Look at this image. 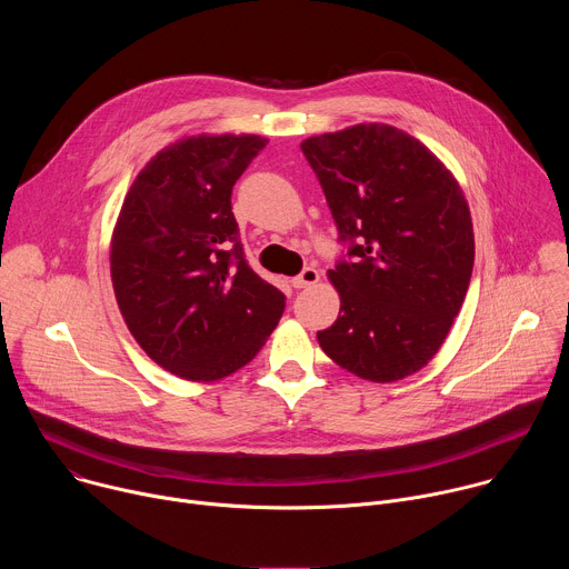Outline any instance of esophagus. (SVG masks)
<instances>
[{
    "label": "esophagus",
    "instance_id": "34e87169",
    "mask_svg": "<svg viewBox=\"0 0 569 569\" xmlns=\"http://www.w3.org/2000/svg\"><path fill=\"white\" fill-rule=\"evenodd\" d=\"M319 281V272L315 268H303L301 274H297L292 279V288L301 290V288H308V286H315Z\"/></svg>",
    "mask_w": 569,
    "mask_h": 569
}]
</instances>
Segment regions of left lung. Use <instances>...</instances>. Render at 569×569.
<instances>
[{
  "instance_id": "1",
  "label": "left lung",
  "mask_w": 569,
  "mask_h": 569,
  "mask_svg": "<svg viewBox=\"0 0 569 569\" xmlns=\"http://www.w3.org/2000/svg\"><path fill=\"white\" fill-rule=\"evenodd\" d=\"M347 248L329 270L342 297L317 340L347 371L391 382L426 367L457 317L475 261L466 198L441 161L391 126L301 143Z\"/></svg>"
}]
</instances>
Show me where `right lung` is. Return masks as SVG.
<instances>
[{"instance_id": "obj_1", "label": "right lung", "mask_w": 569, "mask_h": 569, "mask_svg": "<svg viewBox=\"0 0 569 569\" xmlns=\"http://www.w3.org/2000/svg\"><path fill=\"white\" fill-rule=\"evenodd\" d=\"M259 134H200L159 150L132 182L110 250L119 310L139 347L187 380L248 365L286 308L242 250L231 189Z\"/></svg>"}]
</instances>
